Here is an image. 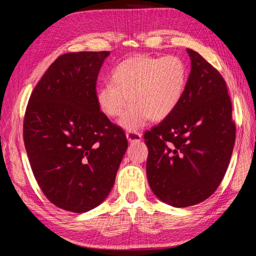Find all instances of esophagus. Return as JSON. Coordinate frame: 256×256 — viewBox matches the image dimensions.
<instances>
[{
	"label": "esophagus",
	"mask_w": 256,
	"mask_h": 256,
	"mask_svg": "<svg viewBox=\"0 0 256 256\" xmlns=\"http://www.w3.org/2000/svg\"><path fill=\"white\" fill-rule=\"evenodd\" d=\"M126 138L130 144H133V142H140L142 140V134L138 132H126Z\"/></svg>",
	"instance_id": "esophagus-1"
}]
</instances>
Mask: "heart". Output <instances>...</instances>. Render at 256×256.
<instances>
[{
  "label": "heart",
  "mask_w": 256,
  "mask_h": 256,
  "mask_svg": "<svg viewBox=\"0 0 256 256\" xmlns=\"http://www.w3.org/2000/svg\"><path fill=\"white\" fill-rule=\"evenodd\" d=\"M188 68L178 56L136 55L124 60L112 72V81L97 86L96 102L107 118L122 114L128 97L132 102L120 116V125L136 131L149 122L172 115L184 97Z\"/></svg>",
  "instance_id": "heart-1"
}]
</instances>
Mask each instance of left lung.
Instances as JSON below:
<instances>
[{
  "mask_svg": "<svg viewBox=\"0 0 256 256\" xmlns=\"http://www.w3.org/2000/svg\"><path fill=\"white\" fill-rule=\"evenodd\" d=\"M188 86L178 107L144 133L146 177L159 200L176 208L198 204L214 193L236 138L232 107L222 74L193 50Z\"/></svg>",
  "mask_w": 256,
  "mask_h": 256,
  "instance_id": "left-lung-1",
  "label": "left lung"
}]
</instances>
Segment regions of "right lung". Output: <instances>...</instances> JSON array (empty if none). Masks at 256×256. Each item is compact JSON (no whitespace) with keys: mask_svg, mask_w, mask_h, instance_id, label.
<instances>
[{"mask_svg":"<svg viewBox=\"0 0 256 256\" xmlns=\"http://www.w3.org/2000/svg\"><path fill=\"white\" fill-rule=\"evenodd\" d=\"M110 54L60 55L34 86L24 114L34 178L53 204L76 214L105 200L128 149L124 131L96 102L97 78Z\"/></svg>","mask_w":256,"mask_h":256,"instance_id":"add662e5","label":"right lung"}]
</instances>
